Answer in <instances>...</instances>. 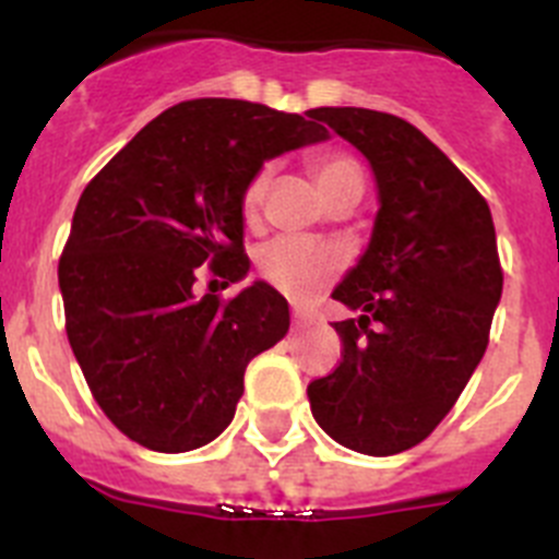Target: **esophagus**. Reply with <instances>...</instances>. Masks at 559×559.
<instances>
[{
  "label": "esophagus",
  "instance_id": "1",
  "mask_svg": "<svg viewBox=\"0 0 559 559\" xmlns=\"http://www.w3.org/2000/svg\"><path fill=\"white\" fill-rule=\"evenodd\" d=\"M316 324V319L305 310H294V330H310Z\"/></svg>",
  "mask_w": 559,
  "mask_h": 559
}]
</instances>
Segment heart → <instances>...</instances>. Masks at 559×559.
Returning <instances> with one entry per match:
<instances>
[{
	"label": "heart",
	"instance_id": "obj_1",
	"mask_svg": "<svg viewBox=\"0 0 559 559\" xmlns=\"http://www.w3.org/2000/svg\"><path fill=\"white\" fill-rule=\"evenodd\" d=\"M313 177L326 202H332V199L346 191L362 193V168L349 155H337L335 152V155L316 157ZM269 179L271 168H260L249 179V186L243 188L240 210H243V218L249 224L260 218L265 191H269ZM258 265L276 290H283L290 299L301 301L316 296L335 280V274L341 271V254L332 246L313 243V240L305 238H274L258 252Z\"/></svg>",
	"mask_w": 559,
	"mask_h": 559
}]
</instances>
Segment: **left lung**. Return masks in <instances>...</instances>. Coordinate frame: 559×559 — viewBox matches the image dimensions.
<instances>
[{"instance_id": "left-lung-1", "label": "left lung", "mask_w": 559, "mask_h": 559, "mask_svg": "<svg viewBox=\"0 0 559 559\" xmlns=\"http://www.w3.org/2000/svg\"><path fill=\"white\" fill-rule=\"evenodd\" d=\"M307 116L368 160L380 210L371 240L332 299L343 360L310 382L319 427L352 452L388 457L421 443L488 349L501 299L490 207L443 152L399 116L316 107Z\"/></svg>"}]
</instances>
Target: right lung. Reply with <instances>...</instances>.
Here are the masks:
<instances>
[{
  "instance_id": "obj_1",
  "label": "right lung",
  "mask_w": 559,
  "mask_h": 559,
  "mask_svg": "<svg viewBox=\"0 0 559 559\" xmlns=\"http://www.w3.org/2000/svg\"><path fill=\"white\" fill-rule=\"evenodd\" d=\"M326 138L299 112L179 102L82 191L58 265L66 332L130 440L179 454L229 427L249 360L288 332V301L260 280L229 301L199 296V265L240 283L243 188L265 160Z\"/></svg>"
}]
</instances>
